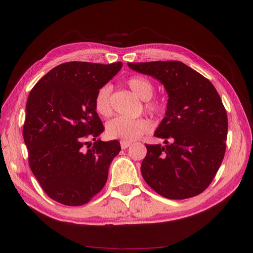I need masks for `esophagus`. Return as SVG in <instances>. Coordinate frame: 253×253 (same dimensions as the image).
Masks as SVG:
<instances>
[{
  "label": "esophagus",
  "instance_id": "34e87169",
  "mask_svg": "<svg viewBox=\"0 0 253 253\" xmlns=\"http://www.w3.org/2000/svg\"><path fill=\"white\" fill-rule=\"evenodd\" d=\"M120 145H121V149H126V148L129 147V145H131V143L121 140V141H120Z\"/></svg>",
  "mask_w": 253,
  "mask_h": 253
}]
</instances>
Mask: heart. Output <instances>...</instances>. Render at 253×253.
<instances>
[{"label": "heart", "instance_id": "obj_1", "mask_svg": "<svg viewBox=\"0 0 253 253\" xmlns=\"http://www.w3.org/2000/svg\"><path fill=\"white\" fill-rule=\"evenodd\" d=\"M127 86L142 100H144V110L152 116L160 117L166 112V103L159 99L153 98L154 84L143 76H132L126 80ZM112 86L104 84L96 91L94 105L96 112L103 117H110L113 114L111 103ZM151 124L147 119H129L126 117H117L111 120L106 126V135L112 139H120L122 141H134L140 138L144 134L150 132Z\"/></svg>", "mask_w": 253, "mask_h": 253}]
</instances>
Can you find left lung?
I'll list each match as a JSON object with an SVG mask.
<instances>
[{"label":"left lung","mask_w":253,"mask_h":253,"mask_svg":"<svg viewBox=\"0 0 253 253\" xmlns=\"http://www.w3.org/2000/svg\"><path fill=\"white\" fill-rule=\"evenodd\" d=\"M162 82L169 100L154 136L166 145L145 144L141 174L156 193L186 200L209 187L223 162L228 118L213 84L180 61L127 63Z\"/></svg>","instance_id":"obj_1"}]
</instances>
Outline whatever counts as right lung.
<instances>
[{
	"label": "right lung",
	"instance_id": "add662e5",
	"mask_svg": "<svg viewBox=\"0 0 253 253\" xmlns=\"http://www.w3.org/2000/svg\"><path fill=\"white\" fill-rule=\"evenodd\" d=\"M121 66V62L62 63L30 90L23 137L30 170L51 200L82 206L104 187L109 167L121 148L117 140L97 139L104 126L94 99ZM88 140L94 143L88 145Z\"/></svg>",
	"mask_w": 253,
	"mask_h": 253
}]
</instances>
